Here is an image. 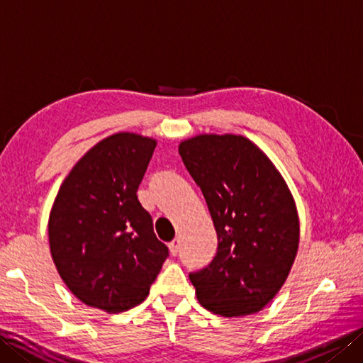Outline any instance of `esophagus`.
<instances>
[{
  "instance_id": "1",
  "label": "esophagus",
  "mask_w": 363,
  "mask_h": 363,
  "mask_svg": "<svg viewBox=\"0 0 363 363\" xmlns=\"http://www.w3.org/2000/svg\"><path fill=\"white\" fill-rule=\"evenodd\" d=\"M168 248H169V252H172V256H177V252L181 250V242L176 238V240H173L168 245Z\"/></svg>"
}]
</instances>
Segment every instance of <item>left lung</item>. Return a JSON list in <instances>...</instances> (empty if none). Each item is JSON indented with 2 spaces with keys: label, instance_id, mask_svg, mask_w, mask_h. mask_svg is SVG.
Listing matches in <instances>:
<instances>
[{
  "label": "left lung",
  "instance_id": "1",
  "mask_svg": "<svg viewBox=\"0 0 363 363\" xmlns=\"http://www.w3.org/2000/svg\"><path fill=\"white\" fill-rule=\"evenodd\" d=\"M209 207L218 250L191 272L196 298L225 317L256 313L289 276L299 242L295 201L282 176L242 135H198L179 145Z\"/></svg>",
  "mask_w": 363,
  "mask_h": 363
}]
</instances>
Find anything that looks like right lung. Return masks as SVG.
I'll return each mask as SVG.
<instances>
[{
    "instance_id": "add662e5",
    "label": "right lung",
    "mask_w": 363,
    "mask_h": 363,
    "mask_svg": "<svg viewBox=\"0 0 363 363\" xmlns=\"http://www.w3.org/2000/svg\"><path fill=\"white\" fill-rule=\"evenodd\" d=\"M156 140L120 133L95 145L65 177L50 215V248L84 304L117 313L148 296L168 257L137 198Z\"/></svg>"
}]
</instances>
